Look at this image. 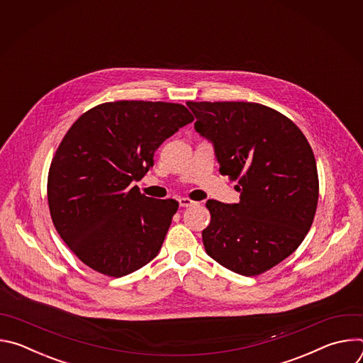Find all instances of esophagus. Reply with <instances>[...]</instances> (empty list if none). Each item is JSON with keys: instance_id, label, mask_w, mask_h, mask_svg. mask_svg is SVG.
<instances>
[{"instance_id": "esophagus-1", "label": "esophagus", "mask_w": 363, "mask_h": 363, "mask_svg": "<svg viewBox=\"0 0 363 363\" xmlns=\"http://www.w3.org/2000/svg\"><path fill=\"white\" fill-rule=\"evenodd\" d=\"M198 202L196 201H194V199H191V198H188V196H182V198H179V205L181 206H192V205H196Z\"/></svg>"}]
</instances>
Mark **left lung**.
Instances as JSON below:
<instances>
[{"label": "left lung", "instance_id": "1", "mask_svg": "<svg viewBox=\"0 0 363 363\" xmlns=\"http://www.w3.org/2000/svg\"><path fill=\"white\" fill-rule=\"evenodd\" d=\"M195 130L214 142L238 203L206 201L205 251L225 269L258 276L287 258L312 227L319 177L312 146L283 113L251 101H186Z\"/></svg>", "mask_w": 363, "mask_h": 363}]
</instances>
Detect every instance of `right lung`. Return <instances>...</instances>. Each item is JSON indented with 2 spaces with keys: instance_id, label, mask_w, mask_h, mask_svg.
Listing matches in <instances>:
<instances>
[{
  "instance_id": "obj_1",
  "label": "right lung",
  "mask_w": 363,
  "mask_h": 363,
  "mask_svg": "<svg viewBox=\"0 0 363 363\" xmlns=\"http://www.w3.org/2000/svg\"><path fill=\"white\" fill-rule=\"evenodd\" d=\"M194 121L179 103L116 100L84 112L62 139L47 178L53 224L94 272L122 277L157 257L178 201L130 186L165 139Z\"/></svg>"
}]
</instances>
